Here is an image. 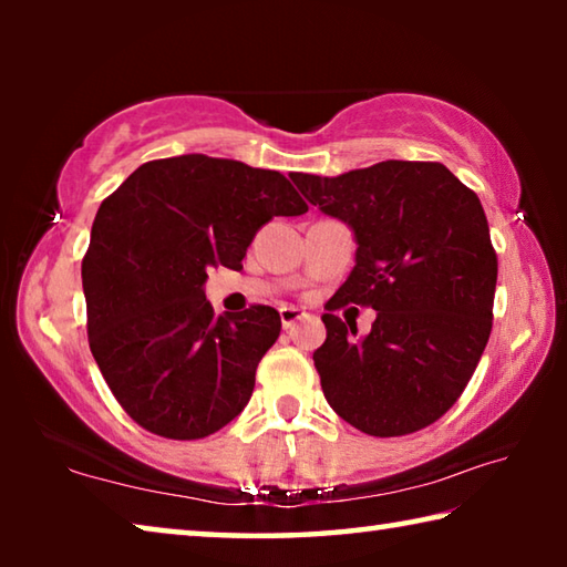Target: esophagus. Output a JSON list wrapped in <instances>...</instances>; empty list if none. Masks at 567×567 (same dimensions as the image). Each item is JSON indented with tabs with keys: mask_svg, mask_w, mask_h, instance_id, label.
<instances>
[{
	"mask_svg": "<svg viewBox=\"0 0 567 567\" xmlns=\"http://www.w3.org/2000/svg\"><path fill=\"white\" fill-rule=\"evenodd\" d=\"M305 318H307L305 310H297V307H280V320L285 330H290L295 322H300Z\"/></svg>",
	"mask_w": 567,
	"mask_h": 567,
	"instance_id": "1",
	"label": "esophagus"
}]
</instances>
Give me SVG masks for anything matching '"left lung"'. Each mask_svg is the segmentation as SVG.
Returning <instances> with one entry per match:
<instances>
[{
  "instance_id": "8db88e82",
  "label": "left lung",
  "mask_w": 567,
  "mask_h": 567,
  "mask_svg": "<svg viewBox=\"0 0 567 567\" xmlns=\"http://www.w3.org/2000/svg\"><path fill=\"white\" fill-rule=\"evenodd\" d=\"M290 177L358 245L312 354L324 400L375 437L427 427L463 395L491 338L497 257L483 205L440 162ZM344 301L379 312L364 339L333 315Z\"/></svg>"
}]
</instances>
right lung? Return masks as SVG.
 Returning <instances> with one entry per match:
<instances>
[{"label":"right lung","instance_id":"obj_1","mask_svg":"<svg viewBox=\"0 0 567 567\" xmlns=\"http://www.w3.org/2000/svg\"><path fill=\"white\" fill-rule=\"evenodd\" d=\"M302 213L280 172L207 155L147 162L104 199L82 260L87 334L134 422L197 440L245 410L282 322L267 305L215 318L207 270H243L257 229Z\"/></svg>","mask_w":567,"mask_h":567}]
</instances>
